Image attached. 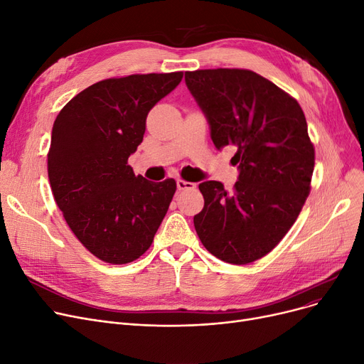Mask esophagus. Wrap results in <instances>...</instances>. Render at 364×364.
Returning a JSON list of instances; mask_svg holds the SVG:
<instances>
[{"label": "esophagus", "instance_id": "obj_1", "mask_svg": "<svg viewBox=\"0 0 364 364\" xmlns=\"http://www.w3.org/2000/svg\"><path fill=\"white\" fill-rule=\"evenodd\" d=\"M196 187L195 183H190L186 180H177V188L178 190H193Z\"/></svg>", "mask_w": 364, "mask_h": 364}]
</instances>
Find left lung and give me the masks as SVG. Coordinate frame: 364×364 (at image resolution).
<instances>
[{"instance_id":"obj_1","label":"left lung","mask_w":364,"mask_h":364,"mask_svg":"<svg viewBox=\"0 0 364 364\" xmlns=\"http://www.w3.org/2000/svg\"><path fill=\"white\" fill-rule=\"evenodd\" d=\"M218 150L236 147L239 178L232 193L220 181L199 184L203 209L196 233L214 257L250 264L289 232L310 193L314 147L298 102L246 69L186 72Z\"/></svg>"}]
</instances>
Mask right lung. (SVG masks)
I'll list each match as a JSON object with an SVG mask.
<instances>
[{
  "mask_svg": "<svg viewBox=\"0 0 364 364\" xmlns=\"http://www.w3.org/2000/svg\"><path fill=\"white\" fill-rule=\"evenodd\" d=\"M183 72L129 75L85 88L53 125L48 178L73 235L99 259L127 264L153 242L177 184L134 174L128 158L143 141L150 109Z\"/></svg>",
  "mask_w": 364,
  "mask_h": 364,
  "instance_id": "right-lung-1",
  "label": "right lung"
}]
</instances>
